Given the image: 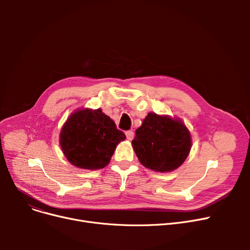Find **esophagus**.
<instances>
[{
  "label": "esophagus",
  "instance_id": "34e87169",
  "mask_svg": "<svg viewBox=\"0 0 250 250\" xmlns=\"http://www.w3.org/2000/svg\"><path fill=\"white\" fill-rule=\"evenodd\" d=\"M125 136H126V139L128 141H132L134 139V132L133 130H127V132H125Z\"/></svg>",
  "mask_w": 250,
  "mask_h": 250
}]
</instances>
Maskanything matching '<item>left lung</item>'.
<instances>
[{
	"label": "left lung",
	"instance_id": "obj_1",
	"mask_svg": "<svg viewBox=\"0 0 250 250\" xmlns=\"http://www.w3.org/2000/svg\"><path fill=\"white\" fill-rule=\"evenodd\" d=\"M132 145L143 166L157 172H170L188 158L191 136L179 118L149 112L136 129Z\"/></svg>",
	"mask_w": 250,
	"mask_h": 250
}]
</instances>
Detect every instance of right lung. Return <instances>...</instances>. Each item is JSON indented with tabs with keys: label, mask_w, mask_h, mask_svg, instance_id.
Wrapping results in <instances>:
<instances>
[{
	"label": "right lung",
	"mask_w": 250,
	"mask_h": 250,
	"mask_svg": "<svg viewBox=\"0 0 250 250\" xmlns=\"http://www.w3.org/2000/svg\"><path fill=\"white\" fill-rule=\"evenodd\" d=\"M124 140L125 135L100 108L75 110L60 133V146L65 158L72 165L88 170L108 165L116 146Z\"/></svg>",
	"instance_id": "add662e5"
}]
</instances>
